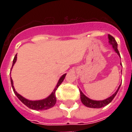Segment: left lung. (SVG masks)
<instances>
[{
  "mask_svg": "<svg viewBox=\"0 0 132 132\" xmlns=\"http://www.w3.org/2000/svg\"><path fill=\"white\" fill-rule=\"evenodd\" d=\"M108 40H109V43L112 46L113 48L115 51L116 53H117V54L119 55V56L120 57V53H119V51H118V44H117V42H116V40L114 38L113 36H112L111 35L109 34L108 35ZM121 87V85L119 86L117 90L115 92L114 94H113L111 96H110L109 98L105 99V100L103 101H94L90 99L88 97H87L86 95L84 94L81 91L79 90V92H80V98L81 102L84 105H86V107H88V108H103V107L107 105H108L113 100V98H114L115 96L117 95V92L119 91V88Z\"/></svg>",
  "mask_w": 132,
  "mask_h": 132,
  "instance_id": "8db88e82",
  "label": "left lung"
}]
</instances>
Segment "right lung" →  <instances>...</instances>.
Instances as JSON below:
<instances>
[{
  "label": "right lung",
  "instance_id": "1",
  "mask_svg": "<svg viewBox=\"0 0 132 132\" xmlns=\"http://www.w3.org/2000/svg\"><path fill=\"white\" fill-rule=\"evenodd\" d=\"M17 60V54L15 55L14 57V59L13 60V64H12V67L13 66L14 64L16 62ZM11 67V68H12ZM66 74L63 75L60 79L58 81V83L56 85V87L55 88L54 90L53 91L51 94H50L49 96H48L47 98L42 99V100H38V101H30L28 100L27 98H24L23 96H21L20 94H19L15 90V88L13 87V80L11 77V86L13 88V90L15 94L17 96V97L20 99V101H21L22 103L25 105L26 106H27L29 108L32 109V110H47V109L51 108L52 107H53L55 105L56 103V96H55V91L57 90V88L60 86V84H62V81H64L65 77H66Z\"/></svg>",
  "mask_w": 132,
  "mask_h": 132
}]
</instances>
